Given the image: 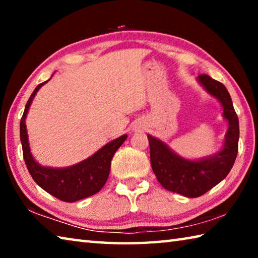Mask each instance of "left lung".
<instances>
[{
	"instance_id": "left-lung-1",
	"label": "left lung",
	"mask_w": 258,
	"mask_h": 258,
	"mask_svg": "<svg viewBox=\"0 0 258 258\" xmlns=\"http://www.w3.org/2000/svg\"><path fill=\"white\" fill-rule=\"evenodd\" d=\"M198 81L223 107V116L229 123L223 149L208 158L189 160L176 155L163 141L148 134L151 167L157 180L166 190L187 198L200 197L225 178L238 154L239 120L228 90L206 74L199 75Z\"/></svg>"
}]
</instances>
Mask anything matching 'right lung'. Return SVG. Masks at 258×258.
<instances>
[{
	"label": "right lung",
	"mask_w": 258,
	"mask_h": 258,
	"mask_svg": "<svg viewBox=\"0 0 258 258\" xmlns=\"http://www.w3.org/2000/svg\"><path fill=\"white\" fill-rule=\"evenodd\" d=\"M50 81V80H47ZM43 82L36 86L26 103L24 115L20 120V141L23 146V154L28 172L33 180L47 194L53 196L62 202L74 203L93 196L102 189L106 184L110 172L111 159L118 148L127 138L124 134L113 141L107 143L94 155L81 161L76 165L66 168L43 167L33 158L29 149L28 135L26 130V116L35 94L47 82Z\"/></svg>",
	"instance_id": "add662e5"
}]
</instances>
